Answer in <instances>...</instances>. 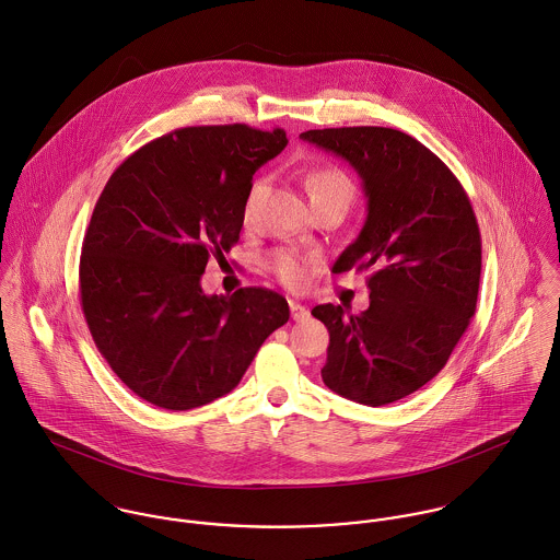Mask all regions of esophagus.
I'll return each instance as SVG.
<instances>
[{
	"instance_id": "34e87169",
	"label": "esophagus",
	"mask_w": 560,
	"mask_h": 560,
	"mask_svg": "<svg viewBox=\"0 0 560 560\" xmlns=\"http://www.w3.org/2000/svg\"><path fill=\"white\" fill-rule=\"evenodd\" d=\"M289 308H291V317H293V320H304L311 317L308 308H306V306H302V304H300V302H295V300H291V302H289Z\"/></svg>"
}]
</instances>
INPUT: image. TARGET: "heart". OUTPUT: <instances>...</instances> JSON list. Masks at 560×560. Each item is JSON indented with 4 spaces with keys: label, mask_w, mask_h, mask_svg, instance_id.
I'll use <instances>...</instances> for the list:
<instances>
[{
    "label": "heart",
    "mask_w": 560,
    "mask_h": 560,
    "mask_svg": "<svg viewBox=\"0 0 560 560\" xmlns=\"http://www.w3.org/2000/svg\"><path fill=\"white\" fill-rule=\"evenodd\" d=\"M260 189H262V185L254 183L245 196V202H243V220L245 222H249L254 215ZM306 191H308L313 205L320 200H329V198L349 202V198L353 196V185H351L349 176L338 167H315L306 174ZM267 267L287 287H300L306 280V258H302L293 249L271 252L267 258Z\"/></svg>",
    "instance_id": "obj_1"
}]
</instances>
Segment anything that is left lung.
Segmentation results:
<instances>
[{
  "instance_id": "obj_1",
  "label": "left lung",
  "mask_w": 560,
  "mask_h": 560,
  "mask_svg": "<svg viewBox=\"0 0 560 560\" xmlns=\"http://www.w3.org/2000/svg\"><path fill=\"white\" fill-rule=\"evenodd\" d=\"M362 178L366 222L331 271H369V308L320 304L327 327L320 377L345 399L380 407L431 382L477 311L480 233L455 174L411 136L386 127L300 136Z\"/></svg>"
}]
</instances>
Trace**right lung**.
<instances>
[{"label": "right lung", "instance_id": "right-lung-1", "mask_svg": "<svg viewBox=\"0 0 560 560\" xmlns=\"http://www.w3.org/2000/svg\"><path fill=\"white\" fill-rule=\"evenodd\" d=\"M287 142L282 129L187 127L109 176L81 247V308L96 349L140 399L183 411L229 395L289 320L276 291L226 298L200 287L209 258L240 241L254 172Z\"/></svg>", "mask_w": 560, "mask_h": 560}]
</instances>
